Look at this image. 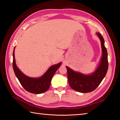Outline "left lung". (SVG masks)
I'll return each instance as SVG.
<instances>
[{
	"instance_id": "8db88e82",
	"label": "left lung",
	"mask_w": 120,
	"mask_h": 120,
	"mask_svg": "<svg viewBox=\"0 0 120 120\" xmlns=\"http://www.w3.org/2000/svg\"><path fill=\"white\" fill-rule=\"evenodd\" d=\"M101 41L102 48V58L96 70L91 75H86L74 72L68 67V83L73 90L81 93H88L94 91L105 77L108 68V53L104 45V39L99 33H97Z\"/></svg>"
}]
</instances>
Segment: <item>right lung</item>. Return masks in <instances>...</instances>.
Instances as JSON below:
<instances>
[{
    "mask_svg": "<svg viewBox=\"0 0 120 120\" xmlns=\"http://www.w3.org/2000/svg\"><path fill=\"white\" fill-rule=\"evenodd\" d=\"M14 49L13 52V68L15 75L22 87L29 92L34 94H41L46 91L49 88L53 76L61 63L50 67L42 77L38 78L29 77L24 74L17 67L14 58Z\"/></svg>",
    "mask_w": 120,
    "mask_h": 120,
    "instance_id": "1",
    "label": "right lung"
}]
</instances>
